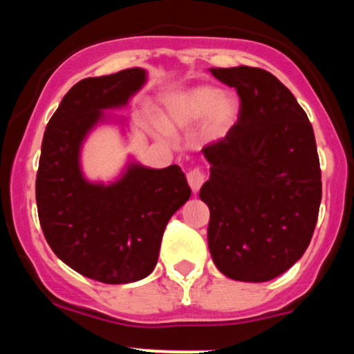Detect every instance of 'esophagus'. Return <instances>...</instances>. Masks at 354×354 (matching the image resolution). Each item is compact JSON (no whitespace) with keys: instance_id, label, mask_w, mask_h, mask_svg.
Here are the masks:
<instances>
[{"instance_id":"esophagus-1","label":"esophagus","mask_w":354,"mask_h":354,"mask_svg":"<svg viewBox=\"0 0 354 354\" xmlns=\"http://www.w3.org/2000/svg\"><path fill=\"white\" fill-rule=\"evenodd\" d=\"M186 178H188V183H189L191 189H193L194 193H196V191L201 188L203 183H205V180H206L205 173H203L201 168H193V169H189L188 174H186Z\"/></svg>"}]
</instances>
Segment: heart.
<instances>
[{"instance_id":"1","label":"heart","mask_w":354,"mask_h":354,"mask_svg":"<svg viewBox=\"0 0 354 354\" xmlns=\"http://www.w3.org/2000/svg\"><path fill=\"white\" fill-rule=\"evenodd\" d=\"M238 100L223 95L213 86H198L173 96L165 109V123L168 128H188L206 121V133L211 138H221L230 131L238 118ZM165 133V129H161Z\"/></svg>"}]
</instances>
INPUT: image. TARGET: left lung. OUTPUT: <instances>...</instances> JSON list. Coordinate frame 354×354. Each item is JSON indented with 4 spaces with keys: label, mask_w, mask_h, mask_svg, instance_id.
<instances>
[{
    "label": "left lung",
    "mask_w": 354,
    "mask_h": 354,
    "mask_svg": "<svg viewBox=\"0 0 354 354\" xmlns=\"http://www.w3.org/2000/svg\"><path fill=\"white\" fill-rule=\"evenodd\" d=\"M236 89L238 121L203 148L209 180L200 198L209 208L208 246L231 279L270 281L301 258L321 203L315 133L304 109L261 68H213Z\"/></svg>",
    "instance_id": "8db88e82"
}]
</instances>
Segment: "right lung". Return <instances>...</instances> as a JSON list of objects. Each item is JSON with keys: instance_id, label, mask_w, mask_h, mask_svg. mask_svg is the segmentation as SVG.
Returning <instances> with one entry per match:
<instances>
[{"instance_id": "obj_1", "label": "right lung", "mask_w": 354, "mask_h": 354, "mask_svg": "<svg viewBox=\"0 0 354 354\" xmlns=\"http://www.w3.org/2000/svg\"><path fill=\"white\" fill-rule=\"evenodd\" d=\"M141 68L81 80L61 100L43 136L36 205L48 245L63 263L108 284L143 279L154 270L169 218L191 189L176 165H129L113 185H95L80 169V148L101 109L118 108L143 86Z\"/></svg>"}]
</instances>
